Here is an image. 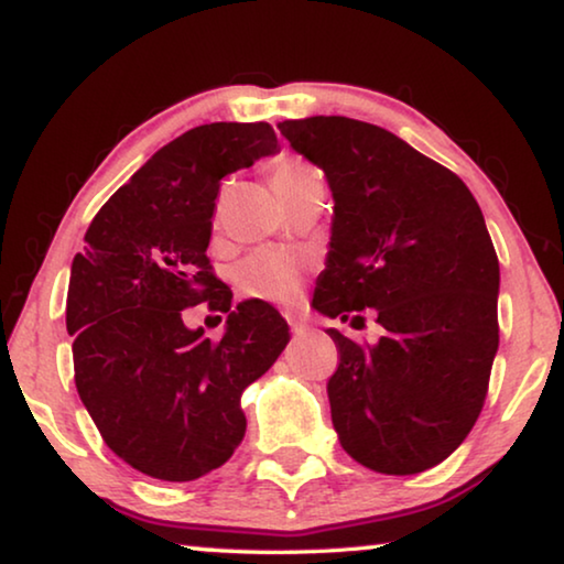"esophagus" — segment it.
I'll use <instances>...</instances> for the list:
<instances>
[{
  "label": "esophagus",
  "instance_id": "esophagus-1",
  "mask_svg": "<svg viewBox=\"0 0 564 564\" xmlns=\"http://www.w3.org/2000/svg\"><path fill=\"white\" fill-rule=\"evenodd\" d=\"M289 326H291V334L293 336H304L308 332V326L301 322V318H296V316H289Z\"/></svg>",
  "mask_w": 564,
  "mask_h": 564
}]
</instances>
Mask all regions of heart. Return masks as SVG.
Wrapping results in <instances>:
<instances>
[{
  "label": "heart",
  "instance_id": "obj_1",
  "mask_svg": "<svg viewBox=\"0 0 564 564\" xmlns=\"http://www.w3.org/2000/svg\"><path fill=\"white\" fill-rule=\"evenodd\" d=\"M318 172L306 159L283 154L268 170L273 189L293 187L316 176ZM238 289L242 296L271 301V304H293L304 289V263L293 253L279 248H263L238 265Z\"/></svg>",
  "mask_w": 564,
  "mask_h": 564
}]
</instances>
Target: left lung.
Instances as JSON below:
<instances>
[{"label": "left lung", "mask_w": 564, "mask_h": 564, "mask_svg": "<svg viewBox=\"0 0 564 564\" xmlns=\"http://www.w3.org/2000/svg\"><path fill=\"white\" fill-rule=\"evenodd\" d=\"M279 129L334 195L316 311L357 329L375 308L384 329L377 344L326 329L341 448L377 474H423L466 441L499 349V258L481 207L458 174L380 126L311 116Z\"/></svg>", "instance_id": "obj_1"}]
</instances>
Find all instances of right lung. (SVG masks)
<instances>
[{
  "label": "right lung",
  "mask_w": 564,
  "mask_h": 564,
  "mask_svg": "<svg viewBox=\"0 0 564 564\" xmlns=\"http://www.w3.org/2000/svg\"><path fill=\"white\" fill-rule=\"evenodd\" d=\"M275 151L265 121L189 129L113 192L73 258L75 388L108 448L159 481H195L232 456L240 394L289 344L271 304L232 308L207 258L223 176ZM199 303L226 314L223 340L186 326Z\"/></svg>",
  "instance_id": "1"
}]
</instances>
